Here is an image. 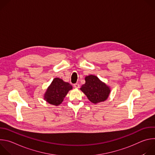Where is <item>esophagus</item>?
Listing matches in <instances>:
<instances>
[{
	"label": "esophagus",
	"mask_w": 155,
	"mask_h": 155,
	"mask_svg": "<svg viewBox=\"0 0 155 155\" xmlns=\"http://www.w3.org/2000/svg\"><path fill=\"white\" fill-rule=\"evenodd\" d=\"M74 86L75 88H79L80 87V84L78 83H75L74 84Z\"/></svg>",
	"instance_id": "esophagus-1"
}]
</instances>
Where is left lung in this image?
<instances>
[{
  "instance_id": "1",
  "label": "left lung",
  "mask_w": 155,
  "mask_h": 155,
  "mask_svg": "<svg viewBox=\"0 0 155 155\" xmlns=\"http://www.w3.org/2000/svg\"><path fill=\"white\" fill-rule=\"evenodd\" d=\"M84 80L85 83L81 86L80 90L91 102L96 104L108 99L111 92L109 86L94 75L86 76Z\"/></svg>"
}]
</instances>
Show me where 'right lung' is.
I'll return each instance as SVG.
<instances>
[{
    "label": "right lung",
    "mask_w": 155,
    "mask_h": 155,
    "mask_svg": "<svg viewBox=\"0 0 155 155\" xmlns=\"http://www.w3.org/2000/svg\"><path fill=\"white\" fill-rule=\"evenodd\" d=\"M72 88L70 83L59 78H54L44 94L43 99L50 104L59 105Z\"/></svg>",
    "instance_id": "add662e5"
}]
</instances>
